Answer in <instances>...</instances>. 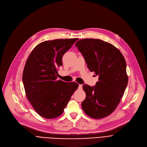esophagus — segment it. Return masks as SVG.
Returning a JSON list of instances; mask_svg holds the SVG:
<instances>
[{
    "mask_svg": "<svg viewBox=\"0 0 147 147\" xmlns=\"http://www.w3.org/2000/svg\"><path fill=\"white\" fill-rule=\"evenodd\" d=\"M82 84H79V89H80V90H81V89H82Z\"/></svg>",
    "mask_w": 147,
    "mask_h": 147,
    "instance_id": "esophagus-1",
    "label": "esophagus"
}]
</instances>
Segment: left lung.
I'll return each mask as SVG.
<instances>
[{
	"mask_svg": "<svg viewBox=\"0 0 147 147\" xmlns=\"http://www.w3.org/2000/svg\"><path fill=\"white\" fill-rule=\"evenodd\" d=\"M75 46L90 71L99 76L95 86L83 85L86 95L82 103L83 110L91 118L105 117L116 109L127 86L125 59L114 46L100 39L84 38Z\"/></svg>",
	"mask_w": 147,
	"mask_h": 147,
	"instance_id": "obj_1",
	"label": "left lung"
}]
</instances>
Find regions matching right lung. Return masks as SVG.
Masks as SVG:
<instances>
[{"mask_svg":"<svg viewBox=\"0 0 147 147\" xmlns=\"http://www.w3.org/2000/svg\"><path fill=\"white\" fill-rule=\"evenodd\" d=\"M78 38L43 42L29 55L22 73L26 96L41 117L52 119L64 112L79 84L57 80L64 54Z\"/></svg>","mask_w":147,"mask_h":147,"instance_id":"right-lung-1","label":"right lung"}]
</instances>
